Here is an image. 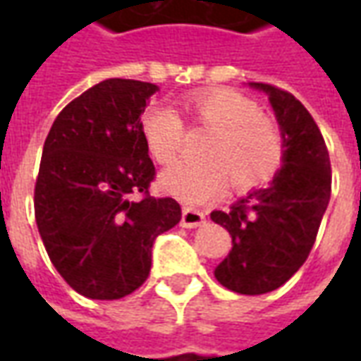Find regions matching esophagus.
Instances as JSON below:
<instances>
[{"label": "esophagus", "instance_id": "obj_1", "mask_svg": "<svg viewBox=\"0 0 361 361\" xmlns=\"http://www.w3.org/2000/svg\"><path fill=\"white\" fill-rule=\"evenodd\" d=\"M204 224V212L197 211L193 207H183L181 211V226L183 228H197Z\"/></svg>", "mask_w": 361, "mask_h": 361}]
</instances>
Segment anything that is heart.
Returning a JSON list of instances; mask_svg holds the SVG:
<instances>
[{
    "label": "heart",
    "instance_id": "1",
    "mask_svg": "<svg viewBox=\"0 0 361 361\" xmlns=\"http://www.w3.org/2000/svg\"><path fill=\"white\" fill-rule=\"evenodd\" d=\"M185 111L199 126L211 129L201 158L207 162L180 164L160 173V188L188 204H203L230 188L247 193L274 180L284 164V135L274 119L259 114L257 106L240 92L211 89L189 96ZM141 133L158 164L180 157L185 127L180 114L152 104L141 116Z\"/></svg>",
    "mask_w": 361,
    "mask_h": 361
}]
</instances>
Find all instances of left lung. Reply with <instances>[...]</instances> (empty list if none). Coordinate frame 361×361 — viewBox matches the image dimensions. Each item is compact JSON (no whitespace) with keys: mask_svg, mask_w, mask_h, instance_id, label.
Listing matches in <instances>:
<instances>
[{"mask_svg":"<svg viewBox=\"0 0 361 361\" xmlns=\"http://www.w3.org/2000/svg\"><path fill=\"white\" fill-rule=\"evenodd\" d=\"M269 94L284 135V164L269 188L253 189L230 211L211 219L232 235V251L214 269L220 284L245 295L267 294L305 263L331 199V160L317 123L295 96L267 82H250Z\"/></svg>","mask_w":361,"mask_h":361,"instance_id":"8db88e82","label":"left lung"}]
</instances>
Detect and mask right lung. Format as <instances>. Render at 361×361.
I'll return each instance as SVG.
<instances>
[{"label": "right lung", "instance_id": "add662e5", "mask_svg": "<svg viewBox=\"0 0 361 361\" xmlns=\"http://www.w3.org/2000/svg\"><path fill=\"white\" fill-rule=\"evenodd\" d=\"M152 82L106 79L67 104L46 137L35 188L50 261L90 300H119L147 280L152 243L181 220L150 197L154 164L141 133Z\"/></svg>", "mask_w": 361, "mask_h": 361}]
</instances>
